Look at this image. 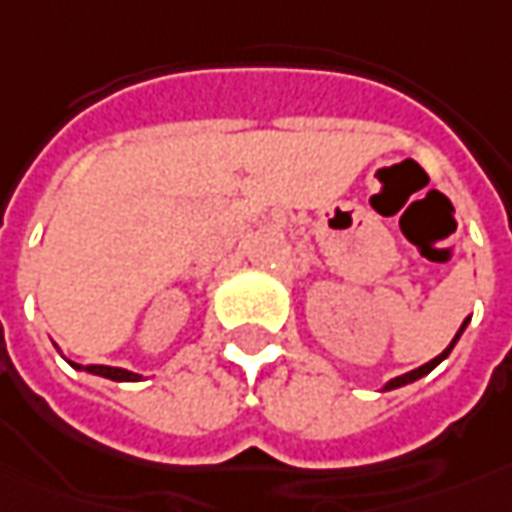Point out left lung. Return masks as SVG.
<instances>
[{
    "mask_svg": "<svg viewBox=\"0 0 512 512\" xmlns=\"http://www.w3.org/2000/svg\"><path fill=\"white\" fill-rule=\"evenodd\" d=\"M465 323H468V320H465ZM465 323H463V326H460V331H457V337L451 340V345H449V348H446V351H443V354H440V357H435V359H432V362H426V365H421V368L410 370V373H404V376H396V379H390V382H387V387H384V390H396V387H401V384L415 382V379H421V376H426L429 370L438 368L440 362H443V359H446V357H449V354H451V348H454V343L460 340V334H463Z\"/></svg>",
    "mask_w": 512,
    "mask_h": 512,
    "instance_id": "8db88e82",
    "label": "left lung"
}]
</instances>
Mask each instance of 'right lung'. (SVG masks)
I'll return each mask as SVG.
<instances>
[{
    "label": "right lung",
    "instance_id": "right-lung-1",
    "mask_svg": "<svg viewBox=\"0 0 512 512\" xmlns=\"http://www.w3.org/2000/svg\"><path fill=\"white\" fill-rule=\"evenodd\" d=\"M74 368H83V365H74ZM83 370H88V373H97V376H105V379H114V382H139V379H142L139 373H130V370H122V368H108V365H86Z\"/></svg>",
    "mask_w": 512,
    "mask_h": 512
}]
</instances>
